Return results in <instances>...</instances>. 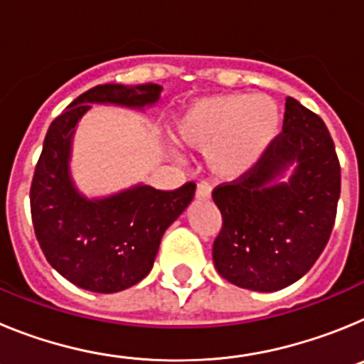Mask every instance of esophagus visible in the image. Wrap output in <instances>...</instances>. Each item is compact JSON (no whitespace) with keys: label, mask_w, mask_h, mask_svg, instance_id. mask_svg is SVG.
<instances>
[{"label":"esophagus","mask_w":364,"mask_h":364,"mask_svg":"<svg viewBox=\"0 0 364 364\" xmlns=\"http://www.w3.org/2000/svg\"><path fill=\"white\" fill-rule=\"evenodd\" d=\"M211 191H213V186H211L210 182H200V184L197 186V198L205 200V198L211 197Z\"/></svg>","instance_id":"34e87169"}]
</instances>
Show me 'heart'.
<instances>
[{"label":"heart","mask_w":364,"mask_h":364,"mask_svg":"<svg viewBox=\"0 0 364 364\" xmlns=\"http://www.w3.org/2000/svg\"><path fill=\"white\" fill-rule=\"evenodd\" d=\"M279 124V107L268 96H211L180 112L175 136L184 146L205 151V162L215 175L237 178L264 156Z\"/></svg>","instance_id":"obj_1"}]
</instances>
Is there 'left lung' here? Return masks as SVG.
<instances>
[{
	"label": "left lung",
	"mask_w": 364,
	"mask_h": 364,
	"mask_svg": "<svg viewBox=\"0 0 364 364\" xmlns=\"http://www.w3.org/2000/svg\"><path fill=\"white\" fill-rule=\"evenodd\" d=\"M294 161L288 185L269 182ZM341 195V166L326 125L286 98L282 133L255 167L213 189L222 228L213 242L217 272L231 284L277 291L304 275L326 246Z\"/></svg>",
	"instance_id": "1"
}]
</instances>
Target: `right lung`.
Masks as SVG:
<instances>
[{
    "label": "right lung",
    "mask_w": 364,
    "mask_h": 364,
    "mask_svg": "<svg viewBox=\"0 0 364 364\" xmlns=\"http://www.w3.org/2000/svg\"><path fill=\"white\" fill-rule=\"evenodd\" d=\"M156 83L133 89L96 85L50 124L31 184V215L41 252L60 275L96 294L131 288L151 272L160 240L195 197V182L162 191L136 186L100 200L82 197L69 176L70 140L89 104L144 107L160 98Z\"/></svg>",
    "instance_id": "add662e5"
}]
</instances>
